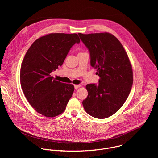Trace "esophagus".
<instances>
[{"label":"esophagus","instance_id":"obj_1","mask_svg":"<svg viewBox=\"0 0 158 158\" xmlns=\"http://www.w3.org/2000/svg\"><path fill=\"white\" fill-rule=\"evenodd\" d=\"M80 87H81V85H74V87H75V89H77L79 88Z\"/></svg>","mask_w":158,"mask_h":158}]
</instances>
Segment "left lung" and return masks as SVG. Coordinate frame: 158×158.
Segmentation results:
<instances>
[{
  "mask_svg": "<svg viewBox=\"0 0 158 158\" xmlns=\"http://www.w3.org/2000/svg\"><path fill=\"white\" fill-rule=\"evenodd\" d=\"M88 48L91 65L101 77L99 84L85 85L82 102L87 114L98 119L111 116L123 106L133 83L132 65L120 41L108 32L78 34Z\"/></svg>",
  "mask_w": 158,
  "mask_h": 158,
  "instance_id": "left-lung-1",
  "label": "left lung"
}]
</instances>
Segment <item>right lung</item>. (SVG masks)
<instances>
[{"instance_id": "add662e5", "label": "right lung", "mask_w": 158, "mask_h": 158, "mask_svg": "<svg viewBox=\"0 0 158 158\" xmlns=\"http://www.w3.org/2000/svg\"><path fill=\"white\" fill-rule=\"evenodd\" d=\"M79 42L77 34L51 33L37 39L27 51L20 67V85L39 114L54 118L65 110L74 86L56 81L50 74L62 65L72 46Z\"/></svg>"}]
</instances>
